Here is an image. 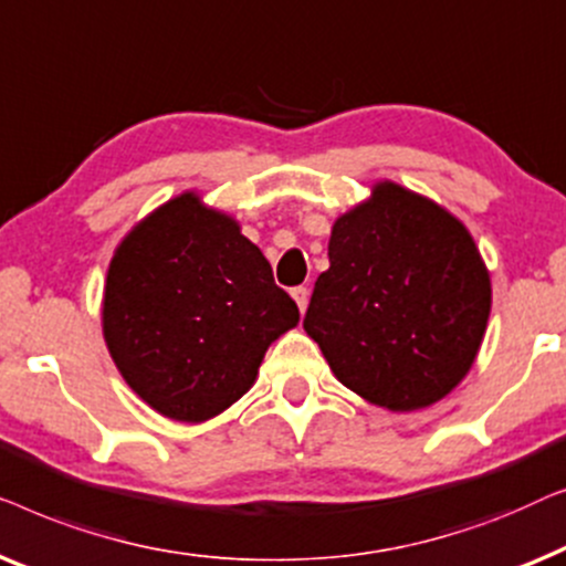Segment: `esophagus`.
Instances as JSON below:
<instances>
[{"instance_id":"34e87169","label":"esophagus","mask_w":566,"mask_h":566,"mask_svg":"<svg viewBox=\"0 0 566 566\" xmlns=\"http://www.w3.org/2000/svg\"><path fill=\"white\" fill-rule=\"evenodd\" d=\"M292 300L297 302L300 313H305V310H307V300H310V290H307V286H294V290H292Z\"/></svg>"}]
</instances>
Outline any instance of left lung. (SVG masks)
<instances>
[{
  "instance_id": "1",
  "label": "left lung",
  "mask_w": 566,
  "mask_h": 566,
  "mask_svg": "<svg viewBox=\"0 0 566 566\" xmlns=\"http://www.w3.org/2000/svg\"><path fill=\"white\" fill-rule=\"evenodd\" d=\"M328 272L305 315L340 385L395 412L451 392L480 352L490 272L464 222L423 195L377 181L333 222Z\"/></svg>"
}]
</instances>
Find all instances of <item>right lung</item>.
Returning a JSON list of instances; mask_svg holds the SVG:
<instances>
[{"label":"right lung","instance_id":"1","mask_svg":"<svg viewBox=\"0 0 566 566\" xmlns=\"http://www.w3.org/2000/svg\"><path fill=\"white\" fill-rule=\"evenodd\" d=\"M297 323L259 245L195 192L143 218L109 261V356L143 402L179 423H202L241 400L266 348Z\"/></svg>","mask_w":566,"mask_h":566}]
</instances>
